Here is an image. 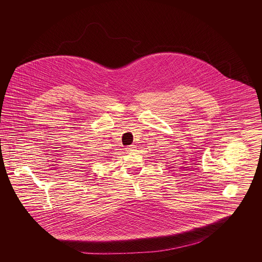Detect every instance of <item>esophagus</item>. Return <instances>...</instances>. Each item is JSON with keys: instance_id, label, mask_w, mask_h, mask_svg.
Masks as SVG:
<instances>
[{"instance_id": "obj_1", "label": "esophagus", "mask_w": 262, "mask_h": 262, "mask_svg": "<svg viewBox=\"0 0 262 262\" xmlns=\"http://www.w3.org/2000/svg\"><path fill=\"white\" fill-rule=\"evenodd\" d=\"M126 151H127V154H132V152L136 151V146L134 145V144L127 146V148H126Z\"/></svg>"}]
</instances>
